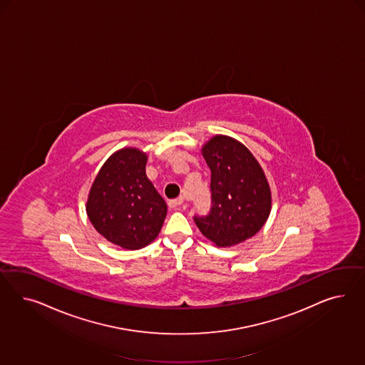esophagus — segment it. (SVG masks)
Returning a JSON list of instances; mask_svg holds the SVG:
<instances>
[{
    "mask_svg": "<svg viewBox=\"0 0 365 365\" xmlns=\"http://www.w3.org/2000/svg\"><path fill=\"white\" fill-rule=\"evenodd\" d=\"M183 205H185L183 198L175 199V200H170V202H168V206H170V209H173V210H180V209L183 207Z\"/></svg>",
    "mask_w": 365,
    "mask_h": 365,
    "instance_id": "34e87169",
    "label": "esophagus"
}]
</instances>
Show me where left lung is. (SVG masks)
<instances>
[{"instance_id":"1","label":"left lung","mask_w":365,"mask_h":365,"mask_svg":"<svg viewBox=\"0 0 365 365\" xmlns=\"http://www.w3.org/2000/svg\"><path fill=\"white\" fill-rule=\"evenodd\" d=\"M211 170L212 207L194 217L200 232L218 247L252 238L272 211V191L265 173L250 150L227 135H215L202 145Z\"/></svg>"}]
</instances>
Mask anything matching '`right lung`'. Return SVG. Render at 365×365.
<instances>
[{"mask_svg": "<svg viewBox=\"0 0 365 365\" xmlns=\"http://www.w3.org/2000/svg\"><path fill=\"white\" fill-rule=\"evenodd\" d=\"M147 158L136 147L110 155L95 178L86 205L96 232L127 250L153 242L167 215L165 199L145 175Z\"/></svg>", "mask_w": 365, "mask_h": 365, "instance_id": "add662e5", "label": "right lung"}]
</instances>
